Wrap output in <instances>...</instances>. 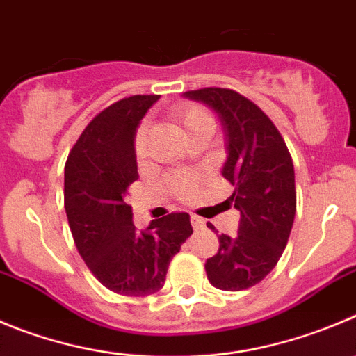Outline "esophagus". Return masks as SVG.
Listing matches in <instances>:
<instances>
[{"label":"esophagus","instance_id":"34e87169","mask_svg":"<svg viewBox=\"0 0 356 356\" xmlns=\"http://www.w3.org/2000/svg\"><path fill=\"white\" fill-rule=\"evenodd\" d=\"M191 225H193V228H195V230H200V228H204L205 221H204V219L200 218V216H197V214H191Z\"/></svg>","mask_w":356,"mask_h":356}]
</instances>
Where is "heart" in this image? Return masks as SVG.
<instances>
[{
    "label": "heart",
    "instance_id": "heart-1",
    "mask_svg": "<svg viewBox=\"0 0 356 356\" xmlns=\"http://www.w3.org/2000/svg\"><path fill=\"white\" fill-rule=\"evenodd\" d=\"M174 115L184 126L189 137L204 128H214L212 115L197 103H181L174 108ZM133 149H135V154H137L138 159H144L145 154H147V124L145 122H142L137 131H135ZM167 186L174 193V197L181 198V200H189L197 193L198 186H200V177L193 174H175L168 179Z\"/></svg>",
    "mask_w": 356,
    "mask_h": 356
}]
</instances>
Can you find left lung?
Returning <instances> with one entry per match:
<instances>
[{
  "mask_svg": "<svg viewBox=\"0 0 356 356\" xmlns=\"http://www.w3.org/2000/svg\"><path fill=\"white\" fill-rule=\"evenodd\" d=\"M186 96L207 103L221 119L228 151L223 177L235 188L228 200L241 212L237 235H219L218 253L205 261L207 279L218 290H245L277 265L288 244L297 211L293 161L274 122L241 92L204 88Z\"/></svg>",
  "mask_w": 356,
  "mask_h": 356,
  "instance_id": "left-lung-1",
  "label": "left lung"
}]
</instances>
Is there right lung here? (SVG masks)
<instances>
[{"label":"right lung","mask_w":356,"mask_h":356,"mask_svg":"<svg viewBox=\"0 0 356 356\" xmlns=\"http://www.w3.org/2000/svg\"><path fill=\"white\" fill-rule=\"evenodd\" d=\"M159 95H135L91 119L65 165V209L79 254L105 288L128 297L156 293L193 234L189 214L172 212L138 232L128 189L138 179L133 137Z\"/></svg>","instance_id":"1"}]
</instances>
